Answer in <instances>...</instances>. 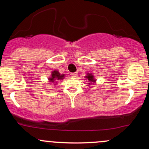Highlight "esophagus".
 <instances>
[{
  "instance_id": "esophagus-1",
  "label": "esophagus",
  "mask_w": 149,
  "mask_h": 149,
  "mask_svg": "<svg viewBox=\"0 0 149 149\" xmlns=\"http://www.w3.org/2000/svg\"><path fill=\"white\" fill-rule=\"evenodd\" d=\"M78 73L76 72V73H72L71 75V76H72V77H77V76H78Z\"/></svg>"
}]
</instances>
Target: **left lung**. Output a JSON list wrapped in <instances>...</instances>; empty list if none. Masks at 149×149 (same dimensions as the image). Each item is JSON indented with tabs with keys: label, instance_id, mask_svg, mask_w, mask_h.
I'll return each instance as SVG.
<instances>
[{
	"label": "left lung",
	"instance_id": "obj_1",
	"mask_svg": "<svg viewBox=\"0 0 149 149\" xmlns=\"http://www.w3.org/2000/svg\"><path fill=\"white\" fill-rule=\"evenodd\" d=\"M85 78L87 79L86 81H88V86H90V85L92 84H95V83H96V78H95V76L91 73H86V76H85Z\"/></svg>",
	"mask_w": 149,
	"mask_h": 149
}]
</instances>
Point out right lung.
<instances>
[{"label":"right lung","instance_id":"right-lung-1","mask_svg":"<svg viewBox=\"0 0 149 149\" xmlns=\"http://www.w3.org/2000/svg\"><path fill=\"white\" fill-rule=\"evenodd\" d=\"M65 78V74H61L57 70L52 71L51 76L48 78V83L50 84H53L56 86L59 83V80H62Z\"/></svg>","mask_w":149,"mask_h":149}]
</instances>
